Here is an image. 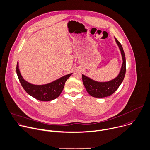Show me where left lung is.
Wrapping results in <instances>:
<instances>
[{"instance_id": "left-lung-1", "label": "left lung", "mask_w": 150, "mask_h": 150, "mask_svg": "<svg viewBox=\"0 0 150 150\" xmlns=\"http://www.w3.org/2000/svg\"><path fill=\"white\" fill-rule=\"evenodd\" d=\"M115 41L121 51L123 64L118 76L113 80L104 83H100L82 74L83 83L88 93L93 97L104 98L113 94L122 83L126 73V58L121 44L115 38Z\"/></svg>"}]
</instances>
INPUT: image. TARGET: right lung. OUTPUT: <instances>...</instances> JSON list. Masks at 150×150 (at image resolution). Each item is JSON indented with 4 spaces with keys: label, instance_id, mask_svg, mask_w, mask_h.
Listing matches in <instances>:
<instances>
[{
    "label": "right lung",
    "instance_id": "1",
    "mask_svg": "<svg viewBox=\"0 0 150 150\" xmlns=\"http://www.w3.org/2000/svg\"><path fill=\"white\" fill-rule=\"evenodd\" d=\"M16 72L24 90L33 97L42 101H50L57 98L64 88L65 82L72 74V73L69 74L47 84L38 86L31 84L24 80L20 74L18 62Z\"/></svg>",
    "mask_w": 150,
    "mask_h": 150
}]
</instances>
